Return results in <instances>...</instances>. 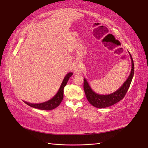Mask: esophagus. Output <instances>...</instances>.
<instances>
[{
    "label": "esophagus",
    "instance_id": "obj_1",
    "mask_svg": "<svg viewBox=\"0 0 148 148\" xmlns=\"http://www.w3.org/2000/svg\"><path fill=\"white\" fill-rule=\"evenodd\" d=\"M73 70L75 73H80L82 71V69H81L80 65L79 64H75L73 67Z\"/></svg>",
    "mask_w": 148,
    "mask_h": 148
}]
</instances>
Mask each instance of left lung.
<instances>
[{
  "label": "left lung",
  "mask_w": 148,
  "mask_h": 148,
  "mask_svg": "<svg viewBox=\"0 0 148 148\" xmlns=\"http://www.w3.org/2000/svg\"><path fill=\"white\" fill-rule=\"evenodd\" d=\"M130 56L132 60V69L129 76L127 78L126 81L123 84V85L119 88L109 95H99L94 92L91 88L90 84L87 82V80L84 78V91L85 93L86 98L88 102L93 106L97 108H105L115 104L124 98L126 95L127 91L129 88L130 84L132 80L134 74V64L132 55L129 53Z\"/></svg>",
  "instance_id": "8db88e82"
}]
</instances>
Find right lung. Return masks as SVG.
<instances>
[{
    "label": "right lung",
    "instance_id": "add662e5",
    "mask_svg": "<svg viewBox=\"0 0 148 148\" xmlns=\"http://www.w3.org/2000/svg\"><path fill=\"white\" fill-rule=\"evenodd\" d=\"M73 73L72 72H69L66 76H65L63 82L61 84L60 89L58 91L57 93L56 94L55 97H53L51 99H50L48 101L45 102L40 103H31L27 102L25 101L24 102L29 106L32 108L39 109L40 110H46V111H49V110H52L60 104L61 102L62 101L63 98H64V87L66 86V84L67 83V81L69 79V78L71 76H72Z\"/></svg>",
    "mask_w": 148,
    "mask_h": 148
}]
</instances>
